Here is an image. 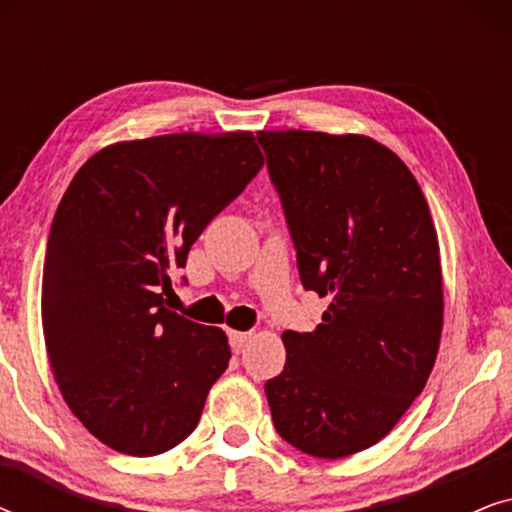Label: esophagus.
<instances>
[{
  "label": "esophagus",
  "instance_id": "1",
  "mask_svg": "<svg viewBox=\"0 0 512 512\" xmlns=\"http://www.w3.org/2000/svg\"><path fill=\"white\" fill-rule=\"evenodd\" d=\"M228 338H230V347H233L235 352H242V347L251 340V333H247V331H230Z\"/></svg>",
  "mask_w": 512,
  "mask_h": 512
}]
</instances>
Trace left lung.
<instances>
[{
  "label": "left lung",
  "mask_w": 512,
  "mask_h": 512,
  "mask_svg": "<svg viewBox=\"0 0 512 512\" xmlns=\"http://www.w3.org/2000/svg\"><path fill=\"white\" fill-rule=\"evenodd\" d=\"M296 247L300 282L331 305L312 333L284 331L265 382L296 450L340 459L375 445L422 394L443 331L438 235L401 158L363 135L258 132Z\"/></svg>",
  "instance_id": "1"
}]
</instances>
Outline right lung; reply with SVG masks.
Returning a JSON list of instances; mask_svg holds the SVG:
<instances>
[{
  "label": "right lung",
  "instance_id": "right-lung-1",
  "mask_svg": "<svg viewBox=\"0 0 512 512\" xmlns=\"http://www.w3.org/2000/svg\"><path fill=\"white\" fill-rule=\"evenodd\" d=\"M261 167L251 132H181L97 151L62 195L41 282L46 352L69 410L111 450L153 457L198 426L228 338L163 296Z\"/></svg>",
  "mask_w": 512,
  "mask_h": 512
}]
</instances>
